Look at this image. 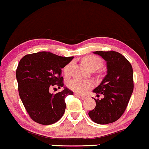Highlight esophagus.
<instances>
[{"mask_svg": "<svg viewBox=\"0 0 149 149\" xmlns=\"http://www.w3.org/2000/svg\"><path fill=\"white\" fill-rule=\"evenodd\" d=\"M76 96H78V97H80V98L82 99V100H85V99H86V96L81 95H79V94H76Z\"/></svg>", "mask_w": 149, "mask_h": 149, "instance_id": "esophagus-1", "label": "esophagus"}]
</instances>
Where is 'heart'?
<instances>
[{"instance_id": "1", "label": "heart", "mask_w": 149, "mask_h": 149, "mask_svg": "<svg viewBox=\"0 0 149 149\" xmlns=\"http://www.w3.org/2000/svg\"><path fill=\"white\" fill-rule=\"evenodd\" d=\"M82 61L85 65L89 69H98L102 65V61L99 57L94 56V55H88L83 58ZM72 63H69L65 66L63 68V73L67 76L69 73L71 69ZM93 83L92 81H87V80L81 79H73L68 83V88L73 91L74 92L81 93H86L90 88L93 87Z\"/></svg>"}]
</instances>
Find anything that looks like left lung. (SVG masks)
I'll use <instances>...</instances> for the list:
<instances>
[{
	"label": "left lung",
	"mask_w": 149,
	"mask_h": 149,
	"mask_svg": "<svg viewBox=\"0 0 149 149\" xmlns=\"http://www.w3.org/2000/svg\"><path fill=\"white\" fill-rule=\"evenodd\" d=\"M107 63V75L93 90L99 97L95 99V107L88 112L91 119L99 125L112 123L125 112L134 90L133 69L123 55L114 51L93 52Z\"/></svg>",
	"instance_id": "8db88e82"
}]
</instances>
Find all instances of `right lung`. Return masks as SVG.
Instances as JSON below:
<instances>
[{"label":"right lung","mask_w":149,"mask_h":149,"mask_svg":"<svg viewBox=\"0 0 149 149\" xmlns=\"http://www.w3.org/2000/svg\"><path fill=\"white\" fill-rule=\"evenodd\" d=\"M73 58L47 52L27 54L21 58L16 70L19 95L32 120L49 125L64 114L65 98L73 93L64 87L61 92L52 94L49 89L54 86L63 87L61 68Z\"/></svg>","instance_id":"add662e5"}]
</instances>
